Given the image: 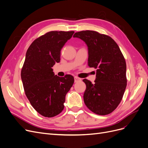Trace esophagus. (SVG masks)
I'll return each instance as SVG.
<instances>
[{"label": "esophagus", "instance_id": "34e87169", "mask_svg": "<svg viewBox=\"0 0 148 148\" xmlns=\"http://www.w3.org/2000/svg\"><path fill=\"white\" fill-rule=\"evenodd\" d=\"M74 80H75V83H77L78 82L81 81L82 79H81V78H78L77 77H74Z\"/></svg>", "mask_w": 148, "mask_h": 148}]
</instances>
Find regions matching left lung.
Returning <instances> with one entry per match:
<instances>
[{"label": "left lung", "mask_w": 148, "mask_h": 148, "mask_svg": "<svg viewBox=\"0 0 148 148\" xmlns=\"http://www.w3.org/2000/svg\"><path fill=\"white\" fill-rule=\"evenodd\" d=\"M86 43L88 50V65L96 69L95 83L86 79L83 95L85 105L92 112L105 115L117 108L127 86L126 62L114 40L95 31L75 33Z\"/></svg>", "instance_id": "left-lung-1"}]
</instances>
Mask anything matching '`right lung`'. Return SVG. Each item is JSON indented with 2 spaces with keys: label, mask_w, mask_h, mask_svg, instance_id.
I'll use <instances>...</instances> for the list:
<instances>
[{
  "label": "right lung",
  "mask_w": 148,
  "mask_h": 148,
  "mask_svg": "<svg viewBox=\"0 0 148 148\" xmlns=\"http://www.w3.org/2000/svg\"><path fill=\"white\" fill-rule=\"evenodd\" d=\"M74 31H50L35 39L28 49L21 78L31 106L46 117L59 114L65 96L74 83L70 75H55L52 67L60 60V51Z\"/></svg>",
  "instance_id": "obj_1"
}]
</instances>
